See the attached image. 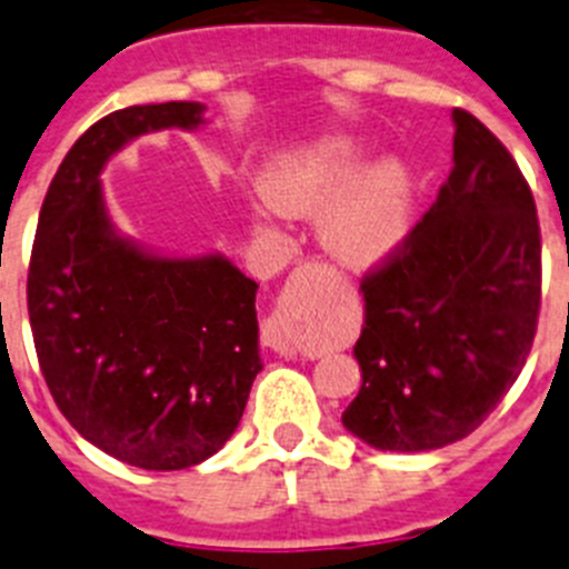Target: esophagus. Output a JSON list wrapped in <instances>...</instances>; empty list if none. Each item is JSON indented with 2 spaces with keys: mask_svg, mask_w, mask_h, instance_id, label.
I'll return each mask as SVG.
<instances>
[{
  "mask_svg": "<svg viewBox=\"0 0 569 569\" xmlns=\"http://www.w3.org/2000/svg\"><path fill=\"white\" fill-rule=\"evenodd\" d=\"M312 269H298L286 283L283 298L278 300V309L271 315L269 323L263 326V343L269 346L271 352L283 355V358H295L298 355V340L291 335V318L298 312L300 295L306 291V286L312 283Z\"/></svg>",
  "mask_w": 569,
  "mask_h": 569,
  "instance_id": "esophagus-1",
  "label": "esophagus"
}]
</instances>
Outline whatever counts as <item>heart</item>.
<instances>
[{
  "label": "heart",
  "mask_w": 569,
  "mask_h": 569,
  "mask_svg": "<svg viewBox=\"0 0 569 569\" xmlns=\"http://www.w3.org/2000/svg\"><path fill=\"white\" fill-rule=\"evenodd\" d=\"M360 162L355 140H329L271 162L260 197L286 217L320 214V243L340 263L363 269L401 243L409 217L407 171L380 160L352 180Z\"/></svg>",
  "instance_id": "obj_1"
}]
</instances>
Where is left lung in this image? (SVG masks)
Listing matches in <instances>:
<instances>
[{"mask_svg": "<svg viewBox=\"0 0 569 569\" xmlns=\"http://www.w3.org/2000/svg\"><path fill=\"white\" fill-rule=\"evenodd\" d=\"M452 171L421 223L363 274V387L343 427L421 452L476 432L521 375L541 312L536 200L501 140L452 111Z\"/></svg>", "mask_w": 569, "mask_h": 569, "instance_id": "8db88e82", "label": "left lung"}]
</instances>
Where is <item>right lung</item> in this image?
I'll use <instances>...</instances> for the list:
<instances>
[{"label": "right lung", "mask_w": 569, "mask_h": 569, "mask_svg": "<svg viewBox=\"0 0 569 569\" xmlns=\"http://www.w3.org/2000/svg\"><path fill=\"white\" fill-rule=\"evenodd\" d=\"M200 102L131 106L93 122L48 186L28 266V318L59 412L140 469H186L243 418L257 283L223 257L166 260L113 234L100 171L128 140L197 128Z\"/></svg>", "instance_id": "1"}]
</instances>
